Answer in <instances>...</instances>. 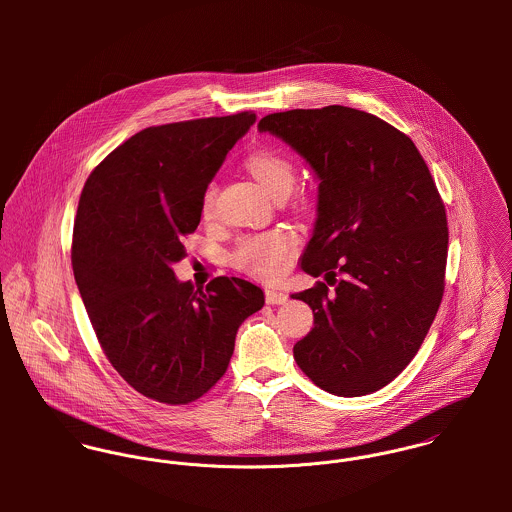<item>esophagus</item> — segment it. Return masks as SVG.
Returning a JSON list of instances; mask_svg holds the SVG:
<instances>
[{
    "mask_svg": "<svg viewBox=\"0 0 512 512\" xmlns=\"http://www.w3.org/2000/svg\"><path fill=\"white\" fill-rule=\"evenodd\" d=\"M288 295L284 292H278V290H266V303L270 305H282L286 303Z\"/></svg>",
    "mask_w": 512,
    "mask_h": 512,
    "instance_id": "obj_1",
    "label": "esophagus"
}]
</instances>
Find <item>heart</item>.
I'll use <instances>...</instances> for the list:
<instances>
[{"label": "heart", "instance_id": "heart-1", "mask_svg": "<svg viewBox=\"0 0 512 512\" xmlns=\"http://www.w3.org/2000/svg\"><path fill=\"white\" fill-rule=\"evenodd\" d=\"M246 167L254 179L276 199L286 197L295 183V165L288 155L276 149H258L246 157ZM217 187L209 185L203 193L201 211L209 219L215 213ZM295 205L301 209H311L315 205V193L311 189H301L295 195ZM297 234L288 228H278L270 232L250 234L240 240L234 252V264L260 280H278L292 260L297 250Z\"/></svg>", "mask_w": 512, "mask_h": 512}]
</instances>
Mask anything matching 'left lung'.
<instances>
[{"mask_svg": "<svg viewBox=\"0 0 512 512\" xmlns=\"http://www.w3.org/2000/svg\"><path fill=\"white\" fill-rule=\"evenodd\" d=\"M258 130L319 177L301 270L328 284L292 295L315 319L293 359L329 394L376 392L416 357L445 290L449 232L436 181L406 134L363 110L276 112Z\"/></svg>", "mask_w": 512, "mask_h": 512, "instance_id": "obj_1", "label": "left lung"}]
</instances>
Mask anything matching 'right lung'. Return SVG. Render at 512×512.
<instances>
[{"instance_id":"1","label":"right lung","mask_w":512,"mask_h":512,"mask_svg":"<svg viewBox=\"0 0 512 512\" xmlns=\"http://www.w3.org/2000/svg\"><path fill=\"white\" fill-rule=\"evenodd\" d=\"M254 112L151 126L94 167L73 230V272L98 343L149 400L179 406L226 372L238 327L264 293L219 276L205 290L171 266L201 222L203 193Z\"/></svg>"}]
</instances>
